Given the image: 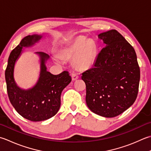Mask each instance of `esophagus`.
<instances>
[{
  "label": "esophagus",
  "instance_id": "1",
  "mask_svg": "<svg viewBox=\"0 0 151 151\" xmlns=\"http://www.w3.org/2000/svg\"><path fill=\"white\" fill-rule=\"evenodd\" d=\"M71 76H72V80H73V81H76V80H77L79 78V76L77 75V74L75 73H73L71 74Z\"/></svg>",
  "mask_w": 151,
  "mask_h": 151
}]
</instances>
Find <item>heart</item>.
Masks as SVG:
<instances>
[{"label": "heart", "mask_w": 151, "mask_h": 151, "mask_svg": "<svg viewBox=\"0 0 151 151\" xmlns=\"http://www.w3.org/2000/svg\"><path fill=\"white\" fill-rule=\"evenodd\" d=\"M84 38L78 37L74 42L58 52L59 57L64 60L73 58V65L78 69H86L92 65L96 54V46L93 41H86ZM54 60L58 61L59 58L55 55Z\"/></svg>", "instance_id": "1"}]
</instances>
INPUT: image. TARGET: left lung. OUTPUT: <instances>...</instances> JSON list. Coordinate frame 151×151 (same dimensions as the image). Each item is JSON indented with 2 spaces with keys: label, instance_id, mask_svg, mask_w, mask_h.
<instances>
[{
  "label": "left lung",
  "instance_id": "1",
  "mask_svg": "<svg viewBox=\"0 0 151 151\" xmlns=\"http://www.w3.org/2000/svg\"><path fill=\"white\" fill-rule=\"evenodd\" d=\"M98 38L106 46L81 78L86 86L88 107L99 116L112 118L134 104L140 69L135 50L117 31L101 32Z\"/></svg>",
  "mask_w": 151,
  "mask_h": 151
}]
</instances>
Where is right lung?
Returning a JSON list of instances; mask_svg holds the SVG:
<instances>
[{"label":"right lung","instance_id":"1","mask_svg":"<svg viewBox=\"0 0 151 151\" xmlns=\"http://www.w3.org/2000/svg\"><path fill=\"white\" fill-rule=\"evenodd\" d=\"M43 37L34 34L24 37L9 56L5 71L7 91L10 103L21 116L33 122L48 120L58 113L61 105L62 91L71 82L68 71L54 75L47 70L46 63L50 56L44 52H35L40 63L39 77L34 86L28 89L19 87L14 78L17 61L23 53V48H31Z\"/></svg>","mask_w":151,"mask_h":151}]
</instances>
